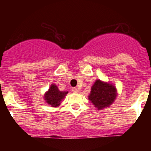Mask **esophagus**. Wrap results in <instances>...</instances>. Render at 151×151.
<instances>
[{
    "instance_id": "1",
    "label": "esophagus",
    "mask_w": 151,
    "mask_h": 151,
    "mask_svg": "<svg viewBox=\"0 0 151 151\" xmlns=\"http://www.w3.org/2000/svg\"><path fill=\"white\" fill-rule=\"evenodd\" d=\"M72 91H73V93H78L79 91H78V89L77 88H73L72 89Z\"/></svg>"
}]
</instances>
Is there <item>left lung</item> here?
Segmentation results:
<instances>
[{
    "label": "left lung",
    "mask_w": 151,
    "mask_h": 151,
    "mask_svg": "<svg viewBox=\"0 0 151 151\" xmlns=\"http://www.w3.org/2000/svg\"><path fill=\"white\" fill-rule=\"evenodd\" d=\"M116 90L113 85L97 80L91 87L88 99L98 110L109 106L116 97Z\"/></svg>",
    "instance_id": "8db88e82"
}]
</instances>
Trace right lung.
Masks as SVG:
<instances>
[{
    "mask_svg": "<svg viewBox=\"0 0 151 151\" xmlns=\"http://www.w3.org/2000/svg\"><path fill=\"white\" fill-rule=\"evenodd\" d=\"M68 92L59 91L57 85H51L48 91L46 92L45 95V100L51 106H57L60 104V101L64 98Z\"/></svg>",
    "mask_w": 151,
    "mask_h": 151,
    "instance_id": "add662e5",
    "label": "right lung"
}]
</instances>
